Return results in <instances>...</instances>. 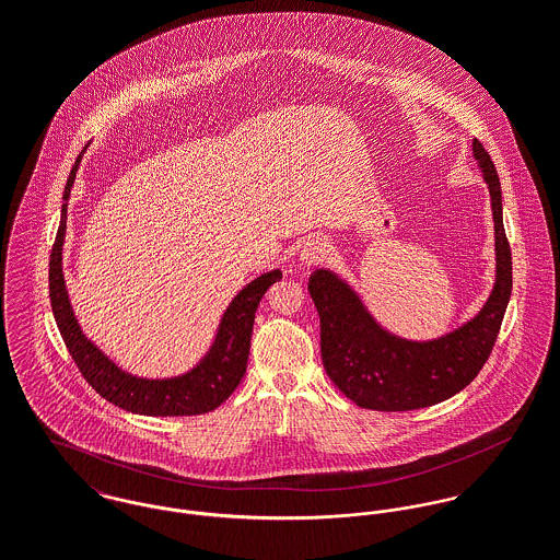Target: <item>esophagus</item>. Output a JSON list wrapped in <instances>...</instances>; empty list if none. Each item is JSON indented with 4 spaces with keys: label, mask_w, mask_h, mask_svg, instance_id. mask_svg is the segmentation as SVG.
<instances>
[{
    "label": "esophagus",
    "mask_w": 560,
    "mask_h": 560,
    "mask_svg": "<svg viewBox=\"0 0 560 560\" xmlns=\"http://www.w3.org/2000/svg\"><path fill=\"white\" fill-rule=\"evenodd\" d=\"M327 252H329V245L327 241L319 240V237H311V240L302 243V249H300V265L302 267H315L323 262L327 258Z\"/></svg>",
    "instance_id": "esophagus-1"
}]
</instances>
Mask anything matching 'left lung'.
Here are the masks:
<instances>
[{"mask_svg":"<svg viewBox=\"0 0 560 560\" xmlns=\"http://www.w3.org/2000/svg\"><path fill=\"white\" fill-rule=\"evenodd\" d=\"M472 153L489 187L495 245L493 289L472 319L431 340H409L375 319L360 293L336 271L317 269L308 280L320 317L323 366L358 407L407 411L451 399L479 375L493 349L513 289L511 247L493 161L477 138Z\"/></svg>","mask_w":560,"mask_h":560,"instance_id":"8db88e82","label":"left lung"}]
</instances>
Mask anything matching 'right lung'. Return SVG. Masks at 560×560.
Wrapping results in <instances>:
<instances>
[{
	"label": "right lung",
	"instance_id": "right-lung-1",
	"mask_svg": "<svg viewBox=\"0 0 560 560\" xmlns=\"http://www.w3.org/2000/svg\"><path fill=\"white\" fill-rule=\"evenodd\" d=\"M83 153L85 149L75 160L65 187L60 229H58L56 243L51 249V260H49L51 311L58 323V329L65 338V345L73 355L83 380L103 399L118 405L120 409H127L131 413H142V416L207 413L218 405H222L240 386L247 366L249 338H252L256 308L265 291L282 278V271L271 269L267 273H260L258 278H254L241 289L240 293L233 298V302L226 306L211 347L200 358V362L187 373L153 380V377H138L120 369L105 351H101V347H96V342H92L83 334L80 320L73 313L67 282H65V271H62L67 209H69L71 189H73Z\"/></svg>",
	"mask_w": 560,
	"mask_h": 560
}]
</instances>
